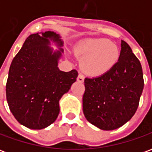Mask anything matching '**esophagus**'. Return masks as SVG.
<instances>
[{
    "label": "esophagus",
    "mask_w": 152,
    "mask_h": 152,
    "mask_svg": "<svg viewBox=\"0 0 152 152\" xmlns=\"http://www.w3.org/2000/svg\"><path fill=\"white\" fill-rule=\"evenodd\" d=\"M84 80H85V77H84V76H83L81 73H80L79 75H78V76H77V81L82 83V82H84Z\"/></svg>",
    "instance_id": "1"
}]
</instances>
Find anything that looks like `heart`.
<instances>
[{
  "instance_id": "b5f03b06",
  "label": "heart",
  "mask_w": 152,
  "mask_h": 152,
  "mask_svg": "<svg viewBox=\"0 0 152 152\" xmlns=\"http://www.w3.org/2000/svg\"><path fill=\"white\" fill-rule=\"evenodd\" d=\"M78 53L82 58L81 67L91 76H102L117 64L121 51L116 45L106 38L86 40L80 45Z\"/></svg>"
}]
</instances>
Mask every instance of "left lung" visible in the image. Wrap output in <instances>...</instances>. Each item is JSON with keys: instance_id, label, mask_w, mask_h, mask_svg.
I'll return each mask as SVG.
<instances>
[{"instance_id": "1", "label": "left lung", "mask_w": 152, "mask_h": 152, "mask_svg": "<svg viewBox=\"0 0 152 152\" xmlns=\"http://www.w3.org/2000/svg\"><path fill=\"white\" fill-rule=\"evenodd\" d=\"M143 86L140 62L121 40L117 64L104 75L85 79L83 112L86 120L102 130L124 125L137 111Z\"/></svg>"}]
</instances>
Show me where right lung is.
I'll return each instance as SVG.
<instances>
[{
	"mask_svg": "<svg viewBox=\"0 0 152 152\" xmlns=\"http://www.w3.org/2000/svg\"><path fill=\"white\" fill-rule=\"evenodd\" d=\"M53 41L59 50L49 46ZM58 34H31L12 61L6 83V99L15 119L25 127L41 129L53 124L59 114V100L69 91L78 72L60 71L63 50Z\"/></svg>",
	"mask_w": 152,
	"mask_h": 152,
	"instance_id": "right-lung-1",
	"label": "right lung"
}]
</instances>
